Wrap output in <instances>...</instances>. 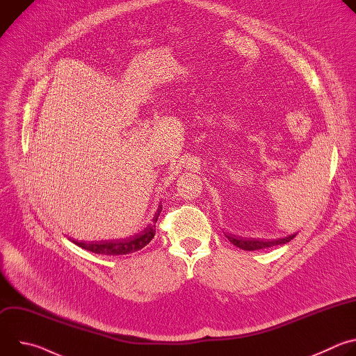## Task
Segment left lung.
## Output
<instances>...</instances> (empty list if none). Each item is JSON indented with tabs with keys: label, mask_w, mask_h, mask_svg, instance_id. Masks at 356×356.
I'll list each match as a JSON object with an SVG mask.
<instances>
[{
	"label": "left lung",
	"mask_w": 356,
	"mask_h": 356,
	"mask_svg": "<svg viewBox=\"0 0 356 356\" xmlns=\"http://www.w3.org/2000/svg\"><path fill=\"white\" fill-rule=\"evenodd\" d=\"M225 236L238 248L243 249V250H258V249H266V248H272L276 245H284L287 242H290L296 234H291L289 236L284 238H279V239H259V238H245V236H236L232 234H225Z\"/></svg>",
	"instance_id": "1"
}]
</instances>
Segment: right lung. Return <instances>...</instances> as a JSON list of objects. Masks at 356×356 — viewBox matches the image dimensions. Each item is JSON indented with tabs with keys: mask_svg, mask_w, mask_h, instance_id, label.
I'll use <instances>...</instances> for the list:
<instances>
[{
	"mask_svg": "<svg viewBox=\"0 0 356 356\" xmlns=\"http://www.w3.org/2000/svg\"><path fill=\"white\" fill-rule=\"evenodd\" d=\"M162 206H159L158 211L155 213V217L154 220L150 221V224L146 225V228L132 236V238H128V239H122V241H108V242H91V243H86V242H79V241H73L76 245H79L80 248L83 249H87L90 252H94V253H101V255H128V253H132V252H136L139 249H142L143 246H146L152 238L155 236L156 234V221H158V217L162 211L161 209Z\"/></svg>",
	"mask_w": 356,
	"mask_h": 356,
	"instance_id": "right-lung-1",
	"label": "right lung"
}]
</instances>
